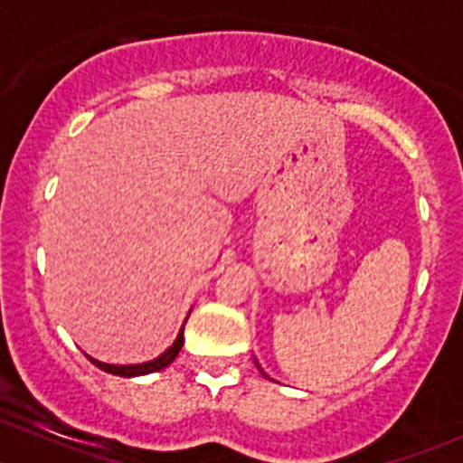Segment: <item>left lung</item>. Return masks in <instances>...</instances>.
Returning <instances> with one entry per match:
<instances>
[{
  "label": "left lung",
  "instance_id": "obj_1",
  "mask_svg": "<svg viewBox=\"0 0 463 463\" xmlns=\"http://www.w3.org/2000/svg\"><path fill=\"white\" fill-rule=\"evenodd\" d=\"M258 367H260V365H258ZM264 376H266V374H264Z\"/></svg>",
  "mask_w": 463,
  "mask_h": 463
}]
</instances>
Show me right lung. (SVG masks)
Here are the masks:
<instances>
[{"label":"right lung","instance_id":"right-lung-1","mask_svg":"<svg viewBox=\"0 0 463 463\" xmlns=\"http://www.w3.org/2000/svg\"><path fill=\"white\" fill-rule=\"evenodd\" d=\"M184 326H181L179 335H176V340L172 343V347H167L165 352H163L158 358H154V361L141 363V365H109V363H100V361H96V358H91V356H89V361H91L96 367H100L102 372H109V374L125 376V378L143 376V374H152V372H158V370H165V367L170 365V363L175 361L176 356H179L181 347H184Z\"/></svg>","mask_w":463,"mask_h":463}]
</instances>
